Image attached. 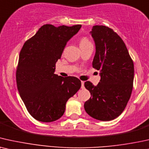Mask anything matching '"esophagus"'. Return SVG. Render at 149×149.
<instances>
[{
    "label": "esophagus",
    "mask_w": 149,
    "mask_h": 149,
    "mask_svg": "<svg viewBox=\"0 0 149 149\" xmlns=\"http://www.w3.org/2000/svg\"><path fill=\"white\" fill-rule=\"evenodd\" d=\"M81 84H82V86H81V88H84V82H83V81H82V82H81Z\"/></svg>",
    "instance_id": "1"
}]
</instances>
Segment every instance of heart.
Segmentation results:
<instances>
[{
    "instance_id": "heart-1",
    "label": "heart",
    "mask_w": 149,
    "mask_h": 149,
    "mask_svg": "<svg viewBox=\"0 0 149 149\" xmlns=\"http://www.w3.org/2000/svg\"><path fill=\"white\" fill-rule=\"evenodd\" d=\"M91 42L88 41V39L86 38V37H83L80 39V47H84L86 46V45L90 44Z\"/></svg>"
}]
</instances>
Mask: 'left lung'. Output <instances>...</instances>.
Listing matches in <instances>:
<instances>
[{
  "label": "left lung",
  "instance_id": "left-lung-1",
  "mask_svg": "<svg viewBox=\"0 0 149 149\" xmlns=\"http://www.w3.org/2000/svg\"><path fill=\"white\" fill-rule=\"evenodd\" d=\"M95 44L93 67L100 70L97 86L87 81L91 98L84 103L87 114L102 121L117 118L125 108L133 88L134 63L122 39L105 26H93L90 32Z\"/></svg>",
  "mask_w": 149,
  "mask_h": 149
}]
</instances>
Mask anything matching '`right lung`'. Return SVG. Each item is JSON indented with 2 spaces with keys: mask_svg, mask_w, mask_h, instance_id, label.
Instances as JSON below:
<instances>
[{
  "mask_svg": "<svg viewBox=\"0 0 149 149\" xmlns=\"http://www.w3.org/2000/svg\"><path fill=\"white\" fill-rule=\"evenodd\" d=\"M81 27L43 25L21 49L16 71L17 89L28 112L39 121L59 119L67 100L80 88L79 79L64 78L54 71L67 43Z\"/></svg>",
  "mask_w": 149,
  "mask_h": 149,
  "instance_id": "right-lung-1",
  "label": "right lung"
}]
</instances>
